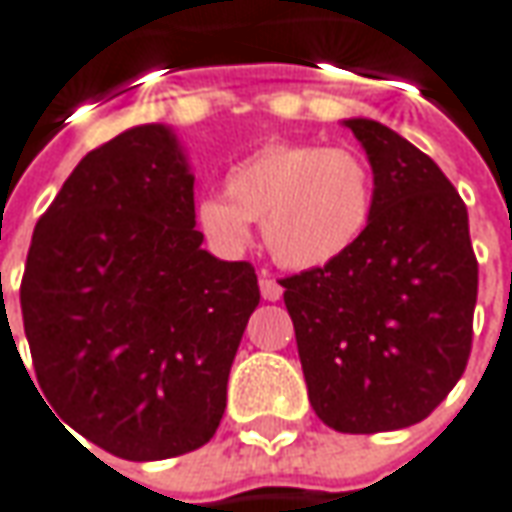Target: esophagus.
Masks as SVG:
<instances>
[{
	"label": "esophagus",
	"mask_w": 512,
	"mask_h": 512,
	"mask_svg": "<svg viewBox=\"0 0 512 512\" xmlns=\"http://www.w3.org/2000/svg\"><path fill=\"white\" fill-rule=\"evenodd\" d=\"M259 290H262L264 301H279L281 293H284V287H281L279 281L273 279V276H267V273H262V279H259Z\"/></svg>",
	"instance_id": "34e87169"
}]
</instances>
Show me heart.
<instances>
[{"instance_id": "b5f03b06", "label": "heart", "mask_w": 512, "mask_h": 512, "mask_svg": "<svg viewBox=\"0 0 512 512\" xmlns=\"http://www.w3.org/2000/svg\"><path fill=\"white\" fill-rule=\"evenodd\" d=\"M372 163L349 146L276 140L228 171L225 194L197 205V228L211 248H248L250 222H262L270 256L290 270L344 259L375 216Z\"/></svg>"}]
</instances>
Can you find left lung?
<instances>
[{"label": "left lung", "instance_id": "obj_1", "mask_svg": "<svg viewBox=\"0 0 512 512\" xmlns=\"http://www.w3.org/2000/svg\"><path fill=\"white\" fill-rule=\"evenodd\" d=\"M375 171V216L344 259L281 279L310 403L341 434L425 420L462 377L479 264L440 166L377 120H344Z\"/></svg>", "mask_w": 512, "mask_h": 512}]
</instances>
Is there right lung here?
<instances>
[{
  "label": "right lung",
  "instance_id": "1",
  "mask_svg": "<svg viewBox=\"0 0 512 512\" xmlns=\"http://www.w3.org/2000/svg\"><path fill=\"white\" fill-rule=\"evenodd\" d=\"M194 225L177 140L135 126L75 166L33 231L19 301L39 389L120 459H168L214 437L259 307L253 264L214 259Z\"/></svg>",
  "mask_w": 512,
  "mask_h": 512
}]
</instances>
